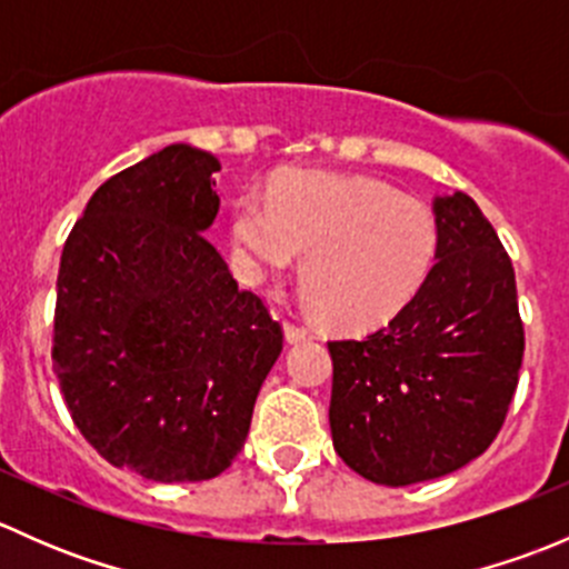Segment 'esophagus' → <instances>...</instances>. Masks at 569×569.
Listing matches in <instances>:
<instances>
[{
  "label": "esophagus",
  "instance_id": "1",
  "mask_svg": "<svg viewBox=\"0 0 569 569\" xmlns=\"http://www.w3.org/2000/svg\"><path fill=\"white\" fill-rule=\"evenodd\" d=\"M283 330H286V341L289 343H300V341H308V338H311V332H308L306 327L291 325V321H286Z\"/></svg>",
  "mask_w": 569,
  "mask_h": 569
}]
</instances>
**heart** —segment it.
I'll list each match as a JSON object with an SVG mask.
<instances>
[{"mask_svg": "<svg viewBox=\"0 0 569 569\" xmlns=\"http://www.w3.org/2000/svg\"><path fill=\"white\" fill-rule=\"evenodd\" d=\"M231 242L256 283L289 278L306 258V306L338 330L369 332L416 300L440 233L421 200L388 183L306 170L280 181L269 203L239 198Z\"/></svg>", "mask_w": 569, "mask_h": 569, "instance_id": "heart-1", "label": "heart"}]
</instances>
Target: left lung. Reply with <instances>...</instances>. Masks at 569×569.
Instances as JSON below:
<instances>
[{
  "mask_svg": "<svg viewBox=\"0 0 569 569\" xmlns=\"http://www.w3.org/2000/svg\"><path fill=\"white\" fill-rule=\"evenodd\" d=\"M438 263L371 336L327 341L338 457L388 487L455 473L501 432L523 363L515 269L479 206L438 194Z\"/></svg>",
  "mask_w": 569,
  "mask_h": 569,
  "instance_id": "left-lung-1",
  "label": "left lung"
}]
</instances>
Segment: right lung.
Listing matches in <instances>:
<instances>
[{"label":"right lung","mask_w":569,"mask_h":569,"mask_svg":"<svg viewBox=\"0 0 569 569\" xmlns=\"http://www.w3.org/2000/svg\"><path fill=\"white\" fill-rule=\"evenodd\" d=\"M217 157L176 146L101 183L57 274L54 375L90 446L151 481H203L242 451L283 349L261 297L206 239Z\"/></svg>","instance_id":"right-lung-1"}]
</instances>
